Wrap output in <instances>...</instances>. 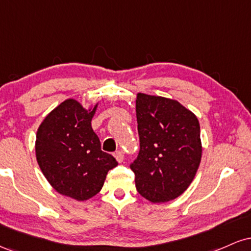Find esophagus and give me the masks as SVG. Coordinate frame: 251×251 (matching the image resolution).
Masks as SVG:
<instances>
[{
  "label": "esophagus",
  "instance_id": "34e87169",
  "mask_svg": "<svg viewBox=\"0 0 251 251\" xmlns=\"http://www.w3.org/2000/svg\"><path fill=\"white\" fill-rule=\"evenodd\" d=\"M113 155H114V158L117 159L118 163H123L124 162V153L122 151H116L113 153Z\"/></svg>",
  "mask_w": 251,
  "mask_h": 251
}]
</instances>
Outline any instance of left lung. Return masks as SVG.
<instances>
[{
	"label": "left lung",
	"mask_w": 251,
	"mask_h": 251,
	"mask_svg": "<svg viewBox=\"0 0 251 251\" xmlns=\"http://www.w3.org/2000/svg\"><path fill=\"white\" fill-rule=\"evenodd\" d=\"M135 112L140 140L139 154L131 164L135 188L152 203L175 200L200 168V122L177 100L145 93H137Z\"/></svg>",
	"instance_id": "obj_1"
}]
</instances>
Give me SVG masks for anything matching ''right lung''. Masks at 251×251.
I'll return each mask as SVG.
<instances>
[{
  "instance_id": "right-lung-1",
  "label": "right lung",
  "mask_w": 251,
  "mask_h": 251,
  "mask_svg": "<svg viewBox=\"0 0 251 251\" xmlns=\"http://www.w3.org/2000/svg\"><path fill=\"white\" fill-rule=\"evenodd\" d=\"M98 105L85 108L75 99L65 100L36 132L35 154L43 176L56 192L79 201L94 197L118 165L113 155L101 151L92 128Z\"/></svg>"
}]
</instances>
